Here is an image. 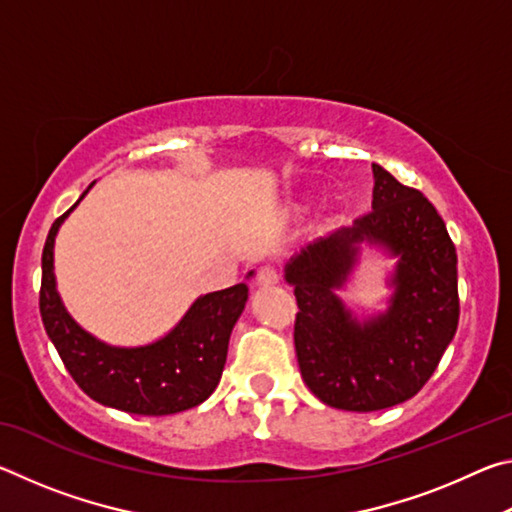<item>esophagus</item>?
<instances>
[{"label":"esophagus","instance_id":"obj_1","mask_svg":"<svg viewBox=\"0 0 512 512\" xmlns=\"http://www.w3.org/2000/svg\"><path fill=\"white\" fill-rule=\"evenodd\" d=\"M255 284L257 287H273V284H277V271L271 266H262L257 271V277H255Z\"/></svg>","mask_w":512,"mask_h":512}]
</instances>
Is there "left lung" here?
I'll return each instance as SVG.
<instances>
[{
	"instance_id": "8db88e82",
	"label": "left lung",
	"mask_w": 512,
	"mask_h": 512,
	"mask_svg": "<svg viewBox=\"0 0 512 512\" xmlns=\"http://www.w3.org/2000/svg\"><path fill=\"white\" fill-rule=\"evenodd\" d=\"M372 212L302 248L284 266L298 300L296 341L302 379L320 402L343 411H381L427 384L458 327L456 248L427 198L372 164ZM396 259L389 307L359 319L338 291L360 250Z\"/></svg>"
}]
</instances>
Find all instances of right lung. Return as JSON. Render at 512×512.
<instances>
[{"label":"right lung","mask_w":512,"mask_h":512,"mask_svg":"<svg viewBox=\"0 0 512 512\" xmlns=\"http://www.w3.org/2000/svg\"><path fill=\"white\" fill-rule=\"evenodd\" d=\"M92 185L54 221L42 250L40 314L47 336L69 375L94 402L133 415H171L194 409L219 386L232 327L248 302V284L198 296L185 316L153 343L126 348L97 339L63 305L54 273L60 225Z\"/></svg>","instance_id":"add662e5"}]
</instances>
